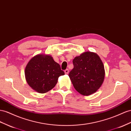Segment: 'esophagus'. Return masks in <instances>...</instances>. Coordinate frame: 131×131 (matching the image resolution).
Returning a JSON list of instances; mask_svg holds the SVG:
<instances>
[{"instance_id":"1","label":"esophagus","mask_w":131,"mask_h":131,"mask_svg":"<svg viewBox=\"0 0 131 131\" xmlns=\"http://www.w3.org/2000/svg\"><path fill=\"white\" fill-rule=\"evenodd\" d=\"M64 73H65V74H68V73H69V70H68V69H66V70H64Z\"/></svg>"}]
</instances>
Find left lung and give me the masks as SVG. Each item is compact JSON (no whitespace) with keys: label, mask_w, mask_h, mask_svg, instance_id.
<instances>
[{"label":"left lung","mask_w":131,"mask_h":131,"mask_svg":"<svg viewBox=\"0 0 131 131\" xmlns=\"http://www.w3.org/2000/svg\"><path fill=\"white\" fill-rule=\"evenodd\" d=\"M73 69L69 77L75 89L84 96L95 93L104 82L105 72L96 53L85 52L73 60Z\"/></svg>","instance_id":"1"}]
</instances>
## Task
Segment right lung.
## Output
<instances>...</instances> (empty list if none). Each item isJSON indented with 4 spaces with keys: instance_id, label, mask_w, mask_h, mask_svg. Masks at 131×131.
Here are the masks:
<instances>
[{
    "instance_id": "obj_1",
    "label": "right lung",
    "mask_w": 131,
    "mask_h": 131,
    "mask_svg": "<svg viewBox=\"0 0 131 131\" xmlns=\"http://www.w3.org/2000/svg\"><path fill=\"white\" fill-rule=\"evenodd\" d=\"M64 75L61 67L51 55L38 54L32 58L25 69L27 84L34 90L43 94L51 90Z\"/></svg>"
}]
</instances>
